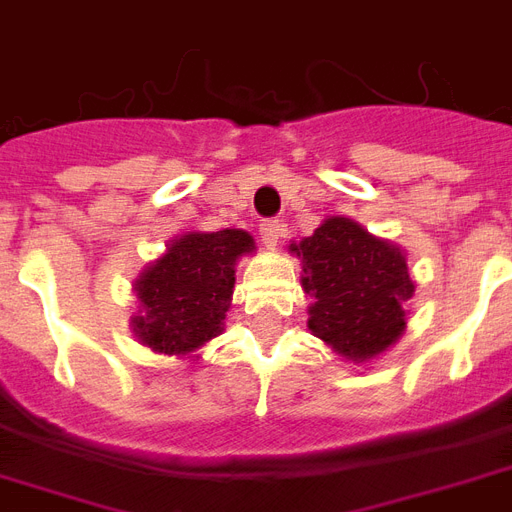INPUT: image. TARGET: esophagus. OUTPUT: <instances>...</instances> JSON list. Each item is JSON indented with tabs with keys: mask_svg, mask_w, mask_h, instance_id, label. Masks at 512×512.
<instances>
[{
	"mask_svg": "<svg viewBox=\"0 0 512 512\" xmlns=\"http://www.w3.org/2000/svg\"><path fill=\"white\" fill-rule=\"evenodd\" d=\"M279 233V220H263V223H260V239H263V244L268 249H276V244H279Z\"/></svg>",
	"mask_w": 512,
	"mask_h": 512,
	"instance_id": "1",
	"label": "esophagus"
}]
</instances>
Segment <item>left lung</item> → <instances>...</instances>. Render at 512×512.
Instances as JSON below:
<instances>
[{
    "label": "left lung",
    "mask_w": 512,
    "mask_h": 512,
    "mask_svg": "<svg viewBox=\"0 0 512 512\" xmlns=\"http://www.w3.org/2000/svg\"><path fill=\"white\" fill-rule=\"evenodd\" d=\"M300 257L308 329L350 364H366L406 332V303L414 295L406 252L342 215L292 241Z\"/></svg>",
    "instance_id": "1"
}]
</instances>
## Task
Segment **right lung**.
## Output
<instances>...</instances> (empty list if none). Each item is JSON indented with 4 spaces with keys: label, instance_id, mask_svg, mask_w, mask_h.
<instances>
[{
    "label": "right lung",
    "instance_id": "add662e5",
    "mask_svg": "<svg viewBox=\"0 0 512 512\" xmlns=\"http://www.w3.org/2000/svg\"><path fill=\"white\" fill-rule=\"evenodd\" d=\"M255 252L241 228L185 231L132 281L138 316L130 329L140 345L175 358H199V350L225 329L236 263Z\"/></svg>",
    "mask_w": 512,
    "mask_h": 512
}]
</instances>
